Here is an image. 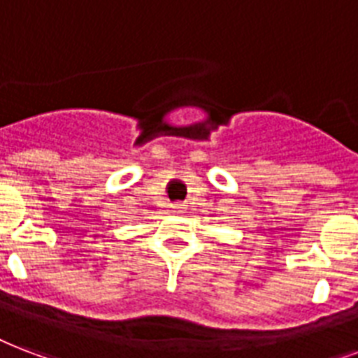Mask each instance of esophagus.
I'll list each match as a JSON object with an SVG mask.
<instances>
[{"mask_svg": "<svg viewBox=\"0 0 358 358\" xmlns=\"http://www.w3.org/2000/svg\"><path fill=\"white\" fill-rule=\"evenodd\" d=\"M173 208L176 210V212H182V210L185 208V204L184 203H176V204H173Z\"/></svg>", "mask_w": 358, "mask_h": 358, "instance_id": "obj_1", "label": "esophagus"}]
</instances>
